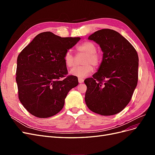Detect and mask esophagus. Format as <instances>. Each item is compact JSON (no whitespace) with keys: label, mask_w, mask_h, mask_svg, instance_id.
Returning a JSON list of instances; mask_svg holds the SVG:
<instances>
[{"label":"esophagus","mask_w":155,"mask_h":155,"mask_svg":"<svg viewBox=\"0 0 155 155\" xmlns=\"http://www.w3.org/2000/svg\"><path fill=\"white\" fill-rule=\"evenodd\" d=\"M78 81L79 83H82L83 81H84V79L83 78H78Z\"/></svg>","instance_id":"34e87169"}]
</instances>
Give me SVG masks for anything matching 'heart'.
<instances>
[{
    "instance_id": "obj_1",
    "label": "heart",
    "mask_w": 155,
    "mask_h": 155,
    "mask_svg": "<svg viewBox=\"0 0 155 155\" xmlns=\"http://www.w3.org/2000/svg\"><path fill=\"white\" fill-rule=\"evenodd\" d=\"M78 54L85 55L81 66L76 67L70 70V74L72 76L84 78L91 74L93 70V66H98L101 63V56L96 51V46L91 41H85L76 47ZM64 64L68 68L73 67L76 64V58L70 50L65 52L64 57Z\"/></svg>"
}]
</instances>
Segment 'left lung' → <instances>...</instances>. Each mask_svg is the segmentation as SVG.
Instances as JSON below:
<instances>
[{
  "label": "left lung",
  "mask_w": 155,
  "mask_h": 155,
  "mask_svg": "<svg viewBox=\"0 0 155 155\" xmlns=\"http://www.w3.org/2000/svg\"><path fill=\"white\" fill-rule=\"evenodd\" d=\"M100 45L104 54L97 72L84 82L85 100L96 114L110 116L127 105L137 85L138 55L129 42L118 32L101 29L88 37Z\"/></svg>",
  "instance_id": "1"
}]
</instances>
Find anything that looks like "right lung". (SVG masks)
<instances>
[{"instance_id": "obj_1", "label": "right lung", "mask_w": 155, "mask_h": 155, "mask_svg": "<svg viewBox=\"0 0 155 155\" xmlns=\"http://www.w3.org/2000/svg\"><path fill=\"white\" fill-rule=\"evenodd\" d=\"M80 37H61L41 33L18 55L16 81L18 99L30 113L40 118L58 114L68 92L78 85L68 74L63 57Z\"/></svg>"}]
</instances>
